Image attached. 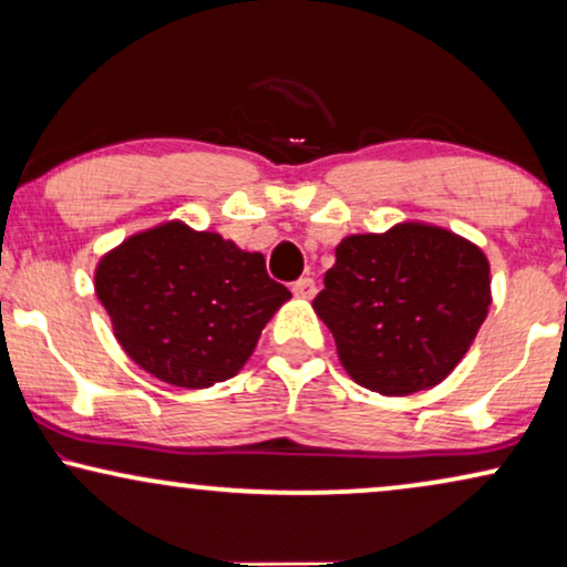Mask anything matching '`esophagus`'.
I'll return each mask as SVG.
<instances>
[{
    "label": "esophagus",
    "mask_w": 567,
    "mask_h": 567,
    "mask_svg": "<svg viewBox=\"0 0 567 567\" xmlns=\"http://www.w3.org/2000/svg\"><path fill=\"white\" fill-rule=\"evenodd\" d=\"M291 291H293V297H299V299H312L317 293L315 278H309V276L299 278V281L291 284Z\"/></svg>",
    "instance_id": "34e87169"
}]
</instances>
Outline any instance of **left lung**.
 <instances>
[{
    "instance_id": "obj_1",
    "label": "left lung",
    "mask_w": 567,
    "mask_h": 567,
    "mask_svg": "<svg viewBox=\"0 0 567 567\" xmlns=\"http://www.w3.org/2000/svg\"><path fill=\"white\" fill-rule=\"evenodd\" d=\"M315 312L355 384L386 398L436 386L491 307V262L470 239L421 221L336 247Z\"/></svg>"
}]
</instances>
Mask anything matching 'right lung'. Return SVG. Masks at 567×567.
<instances>
[{
	"label": "right lung",
	"mask_w": 567,
	"mask_h": 567,
	"mask_svg": "<svg viewBox=\"0 0 567 567\" xmlns=\"http://www.w3.org/2000/svg\"><path fill=\"white\" fill-rule=\"evenodd\" d=\"M95 291L128 359L185 390L235 377L291 299L260 252L183 221L138 231L103 255Z\"/></svg>",
	"instance_id": "right-lung-1"
}]
</instances>
